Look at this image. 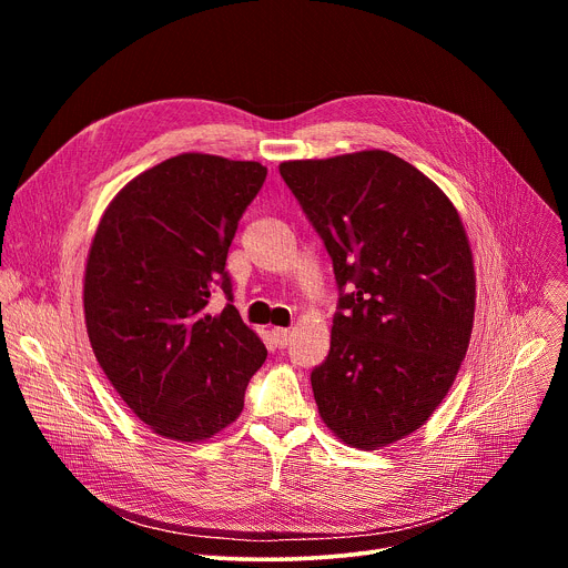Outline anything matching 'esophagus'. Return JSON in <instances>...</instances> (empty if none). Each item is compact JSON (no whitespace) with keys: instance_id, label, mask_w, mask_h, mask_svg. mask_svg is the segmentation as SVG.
<instances>
[{"instance_id":"34e87169","label":"esophagus","mask_w":568,"mask_h":568,"mask_svg":"<svg viewBox=\"0 0 568 568\" xmlns=\"http://www.w3.org/2000/svg\"><path fill=\"white\" fill-rule=\"evenodd\" d=\"M272 342L276 348H285L290 344V331L285 328H274L272 331Z\"/></svg>"}]
</instances>
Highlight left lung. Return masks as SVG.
Instances as JSON below:
<instances>
[{"label":"left lung","mask_w":568,"mask_h":568,"mask_svg":"<svg viewBox=\"0 0 568 568\" xmlns=\"http://www.w3.org/2000/svg\"><path fill=\"white\" fill-rule=\"evenodd\" d=\"M339 287L331 353L310 375L335 436L375 449L414 434L467 353L474 265L447 195L384 150L281 164Z\"/></svg>","instance_id":"8db88e82"}]
</instances>
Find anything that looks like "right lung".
I'll use <instances>...</instances> for the list:
<instances>
[{
    "instance_id": "1",
    "label": "right lung",
    "mask_w": 568,
    "mask_h": 568,
    "mask_svg": "<svg viewBox=\"0 0 568 568\" xmlns=\"http://www.w3.org/2000/svg\"><path fill=\"white\" fill-rule=\"evenodd\" d=\"M258 161L186 152L134 178L108 206L85 270L94 355L154 434L195 443L231 425L267 351L233 307L224 270ZM222 288L225 310L205 312Z\"/></svg>"
}]
</instances>
